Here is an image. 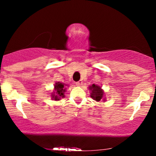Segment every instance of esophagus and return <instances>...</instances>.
I'll use <instances>...</instances> for the list:
<instances>
[{
    "mask_svg": "<svg viewBox=\"0 0 156 156\" xmlns=\"http://www.w3.org/2000/svg\"><path fill=\"white\" fill-rule=\"evenodd\" d=\"M76 86H77V87H80V86H81L82 84H83V81H82L81 80H80L79 81L76 82Z\"/></svg>",
    "mask_w": 156,
    "mask_h": 156,
    "instance_id": "esophagus-1",
    "label": "esophagus"
}]
</instances>
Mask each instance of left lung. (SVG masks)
Masks as SVG:
<instances>
[{
	"instance_id": "8db88e82",
	"label": "left lung",
	"mask_w": 156,
	"mask_h": 156,
	"mask_svg": "<svg viewBox=\"0 0 156 156\" xmlns=\"http://www.w3.org/2000/svg\"><path fill=\"white\" fill-rule=\"evenodd\" d=\"M89 91H90V97L94 101L96 102H105V92L103 89H102L101 86L98 84H92L88 87Z\"/></svg>"
}]
</instances>
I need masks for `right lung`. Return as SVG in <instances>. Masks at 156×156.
I'll list each match as a JSON object with an SVG mask.
<instances>
[{
  "mask_svg": "<svg viewBox=\"0 0 156 156\" xmlns=\"http://www.w3.org/2000/svg\"><path fill=\"white\" fill-rule=\"evenodd\" d=\"M68 86L69 85L61 82H55L53 91L51 92V99L53 101H60L62 98H65L64 92Z\"/></svg>",
  "mask_w": 156,
  "mask_h": 156,
  "instance_id": "right-lung-1",
  "label": "right lung"
}]
</instances>
